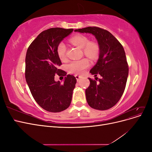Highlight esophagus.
I'll return each mask as SVG.
<instances>
[{"label": "esophagus", "mask_w": 152, "mask_h": 152, "mask_svg": "<svg viewBox=\"0 0 152 152\" xmlns=\"http://www.w3.org/2000/svg\"><path fill=\"white\" fill-rule=\"evenodd\" d=\"M75 78H76V79H77V81H79V80L80 79V78H81V77H80V75H75Z\"/></svg>", "instance_id": "obj_1"}]
</instances>
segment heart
I'll use <instances>...</instances> for the list:
<instances>
[{
	"label": "heart",
	"instance_id": "obj_1",
	"mask_svg": "<svg viewBox=\"0 0 152 152\" xmlns=\"http://www.w3.org/2000/svg\"><path fill=\"white\" fill-rule=\"evenodd\" d=\"M70 42L76 46L83 49L86 56L92 59L97 58L99 54V47L96 43L91 42L89 38L86 35L77 34L70 39ZM56 52L59 58L63 61L66 59V47L63 42H59L57 45ZM89 66V61L87 59L83 58L80 60L72 61L67 65L68 72L72 73L80 74L85 69Z\"/></svg>",
	"mask_w": 152,
	"mask_h": 152
}]
</instances>
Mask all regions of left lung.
<instances>
[{"mask_svg": "<svg viewBox=\"0 0 152 152\" xmlns=\"http://www.w3.org/2000/svg\"><path fill=\"white\" fill-rule=\"evenodd\" d=\"M75 31L94 35L99 48V59L90 73L102 78H89L90 85L86 89L87 103L96 110L111 108L121 98L127 80L129 66L124 48L110 32L99 27L89 26Z\"/></svg>", "mask_w": 152, "mask_h": 152, "instance_id": "1", "label": "left lung"}]
</instances>
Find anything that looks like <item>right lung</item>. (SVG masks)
<instances>
[{
  "label": "right lung",
  "mask_w": 152,
  "mask_h": 152,
  "mask_svg": "<svg viewBox=\"0 0 152 152\" xmlns=\"http://www.w3.org/2000/svg\"><path fill=\"white\" fill-rule=\"evenodd\" d=\"M73 29L52 28L37 37L27 49L25 58V78L35 102L46 111L60 112L70 105L77 80L67 75L63 84L54 80L55 74L66 75L58 66L61 61L56 52L58 44Z\"/></svg>",
  "instance_id": "obj_1"
}]
</instances>
